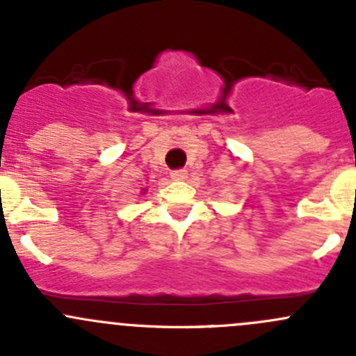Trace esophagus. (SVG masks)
I'll list each match as a JSON object with an SVG mask.
<instances>
[{
	"instance_id": "obj_1",
	"label": "esophagus",
	"mask_w": 356,
	"mask_h": 356,
	"mask_svg": "<svg viewBox=\"0 0 356 356\" xmlns=\"http://www.w3.org/2000/svg\"><path fill=\"white\" fill-rule=\"evenodd\" d=\"M170 177L174 179V181H184V179L188 177V170H184V168H177V170H172Z\"/></svg>"
}]
</instances>
